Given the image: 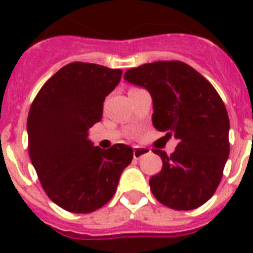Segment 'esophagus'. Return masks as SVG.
Masks as SVG:
<instances>
[{
  "mask_svg": "<svg viewBox=\"0 0 253 253\" xmlns=\"http://www.w3.org/2000/svg\"><path fill=\"white\" fill-rule=\"evenodd\" d=\"M148 152H150L148 148H144V147H135L134 152H132V156H134V159H140L143 155L148 154Z\"/></svg>",
  "mask_w": 253,
  "mask_h": 253,
  "instance_id": "1",
  "label": "esophagus"
}]
</instances>
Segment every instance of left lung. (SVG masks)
Returning a JSON list of instances; mask_svg holds the SVG:
<instances>
[{
  "label": "left lung",
  "mask_w": 253,
  "mask_h": 253,
  "mask_svg": "<svg viewBox=\"0 0 253 253\" xmlns=\"http://www.w3.org/2000/svg\"><path fill=\"white\" fill-rule=\"evenodd\" d=\"M125 80L152 95V123L178 139L150 178L155 198L173 210H193L208 202L219 185L230 155V121L223 101L201 73L178 60L155 61L127 69Z\"/></svg>",
  "instance_id": "obj_1"
}]
</instances>
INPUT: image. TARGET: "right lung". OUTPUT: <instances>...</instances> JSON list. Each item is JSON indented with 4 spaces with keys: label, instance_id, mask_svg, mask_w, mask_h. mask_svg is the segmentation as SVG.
<instances>
[{
    "label": "right lung",
    "instance_id": "add662e5",
    "mask_svg": "<svg viewBox=\"0 0 253 253\" xmlns=\"http://www.w3.org/2000/svg\"><path fill=\"white\" fill-rule=\"evenodd\" d=\"M121 76V69L69 63L45 81L31 103L30 159L49 200L69 212L87 214L106 205L132 160L126 144L102 150L87 139Z\"/></svg>",
    "mask_w": 253,
    "mask_h": 253
}]
</instances>
